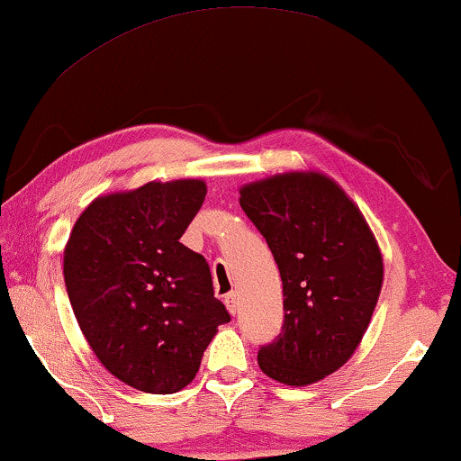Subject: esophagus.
<instances>
[{"mask_svg":"<svg viewBox=\"0 0 461 461\" xmlns=\"http://www.w3.org/2000/svg\"><path fill=\"white\" fill-rule=\"evenodd\" d=\"M224 303H226V310L230 313H237L239 312V295L237 293H229V295L224 297Z\"/></svg>","mask_w":461,"mask_h":461,"instance_id":"obj_1","label":"esophagus"}]
</instances>
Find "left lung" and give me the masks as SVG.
<instances>
[{"instance_id":"8db88e82","label":"left lung","mask_w":461,"mask_h":461,"mask_svg":"<svg viewBox=\"0 0 461 461\" xmlns=\"http://www.w3.org/2000/svg\"><path fill=\"white\" fill-rule=\"evenodd\" d=\"M239 193L283 278V332L259 347V368L283 384L318 383L353 356L375 313L384 275L376 239L322 172H285Z\"/></svg>"}]
</instances>
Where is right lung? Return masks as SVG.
I'll return each mask as SVG.
<instances>
[{
	"instance_id": "right-lung-1",
	"label": "right lung",
	"mask_w": 461,
	"mask_h": 461,
	"mask_svg": "<svg viewBox=\"0 0 461 461\" xmlns=\"http://www.w3.org/2000/svg\"><path fill=\"white\" fill-rule=\"evenodd\" d=\"M205 193L199 178L108 193L86 205L66 243L77 322L104 368L132 389H185L230 320L205 258L178 241Z\"/></svg>"
}]
</instances>
